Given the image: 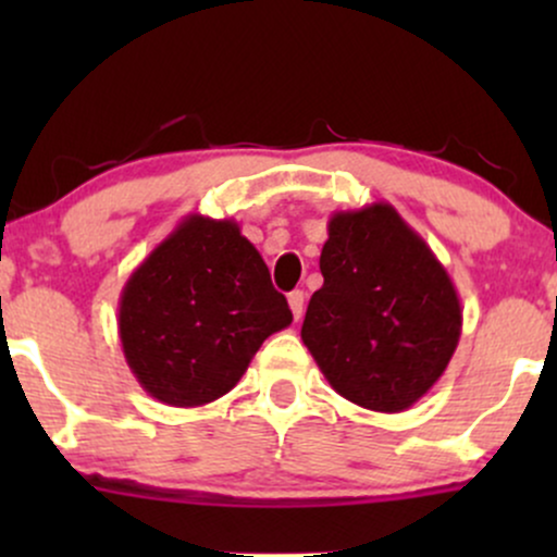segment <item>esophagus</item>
<instances>
[{
	"instance_id": "34e87169",
	"label": "esophagus",
	"mask_w": 557,
	"mask_h": 557,
	"mask_svg": "<svg viewBox=\"0 0 557 557\" xmlns=\"http://www.w3.org/2000/svg\"><path fill=\"white\" fill-rule=\"evenodd\" d=\"M304 290H293V293H287V304H290V311H293V319H298L304 317Z\"/></svg>"
}]
</instances>
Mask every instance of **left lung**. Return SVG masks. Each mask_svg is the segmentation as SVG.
<instances>
[{"label": "left lung", "instance_id": "1", "mask_svg": "<svg viewBox=\"0 0 557 557\" xmlns=\"http://www.w3.org/2000/svg\"><path fill=\"white\" fill-rule=\"evenodd\" d=\"M300 341L337 395L398 413L430 393L461 341V298L387 201L335 212Z\"/></svg>", "mask_w": 557, "mask_h": 557}]
</instances>
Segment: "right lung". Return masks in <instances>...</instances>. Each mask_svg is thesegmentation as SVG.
<instances>
[{
  "mask_svg": "<svg viewBox=\"0 0 557 557\" xmlns=\"http://www.w3.org/2000/svg\"><path fill=\"white\" fill-rule=\"evenodd\" d=\"M293 322L235 220L181 225L133 270L117 332L138 385L164 406H207L240 382L261 343Z\"/></svg>",
  "mask_w": 557,
  "mask_h": 557,
  "instance_id": "right-lung-1",
  "label": "right lung"
}]
</instances>
